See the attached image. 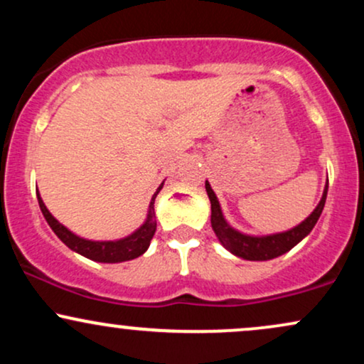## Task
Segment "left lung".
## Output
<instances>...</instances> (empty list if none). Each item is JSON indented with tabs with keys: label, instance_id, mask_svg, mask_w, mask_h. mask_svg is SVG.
<instances>
[{
	"label": "left lung",
	"instance_id": "left-lung-1",
	"mask_svg": "<svg viewBox=\"0 0 364 364\" xmlns=\"http://www.w3.org/2000/svg\"><path fill=\"white\" fill-rule=\"evenodd\" d=\"M205 190L208 198H210V223L212 229H214L217 240L220 241V245L225 250H229L236 257L243 258V260H252V262H263V260H272L289 252L291 248H294L303 237H306L311 232V229L315 228L316 220L321 214L325 207V200H327V190H328V181L325 185L323 195H321L320 203L316 205L315 210L311 212L301 224H298L296 228L289 229V231L277 232V235H269V236H250L243 235V232L236 231L235 228L228 224V220L224 219L223 210H220L219 200L212 190L208 181H205Z\"/></svg>",
	"mask_w": 364,
	"mask_h": 364
}]
</instances>
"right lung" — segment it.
<instances>
[{
  "label": "right lung",
  "instance_id": "obj_1",
  "mask_svg": "<svg viewBox=\"0 0 364 364\" xmlns=\"http://www.w3.org/2000/svg\"><path fill=\"white\" fill-rule=\"evenodd\" d=\"M164 185V183H162ZM162 185L157 188L156 193L152 195V200H150L149 205V214L145 223L136 229L135 232L123 237V240H116V241H90V240H83V237L77 236L75 232L66 229L61 223H58L54 219L51 212L48 210V207L44 205L43 198H41L39 191H37V200H39V207L41 212H43L44 219L48 220V224L51 225V229L54 231L60 240L68 246L70 250L73 252L80 253L82 257L90 258L94 262H102V263H119V262H127V260H133V258L140 257L147 252L150 240L154 237V232L157 229V223H156V212H154V202H156V196L159 191L162 190Z\"/></svg>",
  "mask_w": 364,
  "mask_h": 364
}]
</instances>
